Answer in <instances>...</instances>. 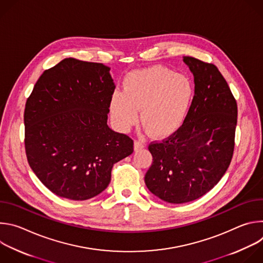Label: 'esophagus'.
Returning a JSON list of instances; mask_svg holds the SVG:
<instances>
[{
	"label": "esophagus",
	"mask_w": 263,
	"mask_h": 263,
	"mask_svg": "<svg viewBox=\"0 0 263 263\" xmlns=\"http://www.w3.org/2000/svg\"><path fill=\"white\" fill-rule=\"evenodd\" d=\"M143 147H144V144L141 141H139V140H135L134 141V151L135 152L139 151V149H141Z\"/></svg>",
	"instance_id": "obj_1"
}]
</instances>
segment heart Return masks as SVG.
<instances>
[{"label":"heart","mask_w":263,"mask_h":263,"mask_svg":"<svg viewBox=\"0 0 263 263\" xmlns=\"http://www.w3.org/2000/svg\"><path fill=\"white\" fill-rule=\"evenodd\" d=\"M195 95L194 84L183 73L162 65L135 69L127 73L123 91L116 90L109 101L112 122L127 132L137 120L156 138L176 133L185 123Z\"/></svg>","instance_id":"obj_1"}]
</instances>
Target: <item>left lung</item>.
<instances>
[{"instance_id":"left-lung-1","label":"left lung","mask_w":263,"mask_h":263,"mask_svg":"<svg viewBox=\"0 0 263 263\" xmlns=\"http://www.w3.org/2000/svg\"><path fill=\"white\" fill-rule=\"evenodd\" d=\"M183 62L195 82L189 116L167 139L148 145L153 163L144 177L147 190L172 204L197 200L218 183L232 159L237 124L236 101L217 67L191 56Z\"/></svg>"}]
</instances>
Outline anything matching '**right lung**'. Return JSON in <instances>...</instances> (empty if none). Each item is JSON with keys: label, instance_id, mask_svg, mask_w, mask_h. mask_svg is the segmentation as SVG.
<instances>
[{"label": "right lung", "instance_id": "right-lung-1", "mask_svg": "<svg viewBox=\"0 0 263 263\" xmlns=\"http://www.w3.org/2000/svg\"><path fill=\"white\" fill-rule=\"evenodd\" d=\"M116 84L103 63L65 58L37 80L25 108L30 167L55 195L84 201L107 189L133 140L107 125Z\"/></svg>", "mask_w": 263, "mask_h": 263}]
</instances>
